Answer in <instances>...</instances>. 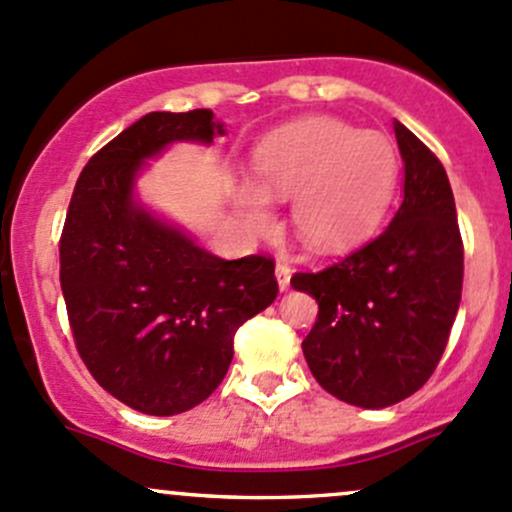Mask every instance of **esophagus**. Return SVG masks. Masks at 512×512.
<instances>
[{"mask_svg":"<svg viewBox=\"0 0 512 512\" xmlns=\"http://www.w3.org/2000/svg\"><path fill=\"white\" fill-rule=\"evenodd\" d=\"M275 277H277V287H280L282 292H287L289 280H292V267H289L287 262H277Z\"/></svg>","mask_w":512,"mask_h":512,"instance_id":"34e87169","label":"esophagus"}]
</instances>
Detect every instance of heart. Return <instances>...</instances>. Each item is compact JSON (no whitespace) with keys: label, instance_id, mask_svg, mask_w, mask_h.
I'll list each match as a JSON object with an SVG mask.
<instances>
[{"label":"heart","instance_id":"heart-1","mask_svg":"<svg viewBox=\"0 0 512 512\" xmlns=\"http://www.w3.org/2000/svg\"><path fill=\"white\" fill-rule=\"evenodd\" d=\"M255 175L235 185V208L250 230L272 223L270 200H292L299 240L317 252L364 242L389 213L399 183V151L386 133L337 118L294 123L255 151Z\"/></svg>","mask_w":512,"mask_h":512}]
</instances>
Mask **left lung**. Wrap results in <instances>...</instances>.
Wrapping results in <instances>:
<instances>
[{
    "instance_id": "obj_1",
    "label": "left lung",
    "mask_w": 512,
    "mask_h": 512,
    "mask_svg": "<svg viewBox=\"0 0 512 512\" xmlns=\"http://www.w3.org/2000/svg\"><path fill=\"white\" fill-rule=\"evenodd\" d=\"M404 200L369 245L292 287L317 299L302 342L324 391L359 409H386L416 394L446 349L463 287L456 203L441 160L396 121Z\"/></svg>"
}]
</instances>
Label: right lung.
Listing matches in <instances>:
<instances>
[{
  "label": "right lung",
  "mask_w": 512,
  "mask_h": 512,
  "mask_svg": "<svg viewBox=\"0 0 512 512\" xmlns=\"http://www.w3.org/2000/svg\"><path fill=\"white\" fill-rule=\"evenodd\" d=\"M225 136L213 111H153L76 180L61 235V292L76 349L111 396L175 416L225 379L237 327L277 297L275 262L223 260L138 198V178L175 143Z\"/></svg>",
  "instance_id": "right-lung-1"
}]
</instances>
